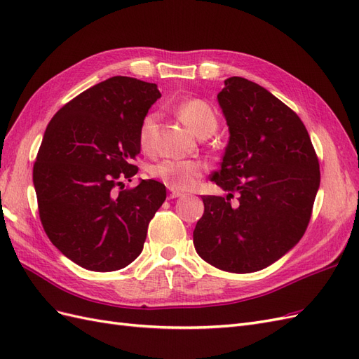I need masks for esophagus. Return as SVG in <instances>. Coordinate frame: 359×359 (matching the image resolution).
<instances>
[{"label": "esophagus", "instance_id": "1", "mask_svg": "<svg viewBox=\"0 0 359 359\" xmlns=\"http://www.w3.org/2000/svg\"><path fill=\"white\" fill-rule=\"evenodd\" d=\"M180 196H182L181 191H178V190H170L168 199H175V198H180Z\"/></svg>", "mask_w": 359, "mask_h": 359}]
</instances>
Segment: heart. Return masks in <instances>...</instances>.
Returning a JSON list of instances; mask_svg holds the SVG:
<instances>
[{
    "instance_id": "heart-1",
    "label": "heart",
    "mask_w": 359,
    "mask_h": 359,
    "mask_svg": "<svg viewBox=\"0 0 359 359\" xmlns=\"http://www.w3.org/2000/svg\"><path fill=\"white\" fill-rule=\"evenodd\" d=\"M177 114L198 136L211 135L219 126L217 114L212 106L199 97L182 100L177 106ZM157 114L148 112L139 126L137 139L144 149L153 145ZM206 165L201 160H173L165 158L149 168V175L160 180L172 190H189L196 186L198 181L205 175Z\"/></svg>"
}]
</instances>
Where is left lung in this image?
Here are the masks:
<instances>
[{
	"instance_id": "left-lung-1",
	"label": "left lung",
	"mask_w": 359,
	"mask_h": 359,
	"mask_svg": "<svg viewBox=\"0 0 359 359\" xmlns=\"http://www.w3.org/2000/svg\"><path fill=\"white\" fill-rule=\"evenodd\" d=\"M217 99L231 137L212 181L229 194L202 196L193 243L215 268L255 273L306 232L320 184L319 160L299 116L264 86L233 76ZM235 192L238 203L232 205Z\"/></svg>"
}]
</instances>
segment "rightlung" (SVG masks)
Returning a JSON list of instances; mask_svg holds the SVG:
<instances>
[{
	"label": "right lung",
	"instance_id": "right-lung-1",
	"mask_svg": "<svg viewBox=\"0 0 359 359\" xmlns=\"http://www.w3.org/2000/svg\"><path fill=\"white\" fill-rule=\"evenodd\" d=\"M156 83L114 76L64 104L46 127L32 168L39 215L50 243L79 266L109 273L140 255L166 187L137 173L139 126Z\"/></svg>",
	"mask_w": 359,
	"mask_h": 359
}]
</instances>
